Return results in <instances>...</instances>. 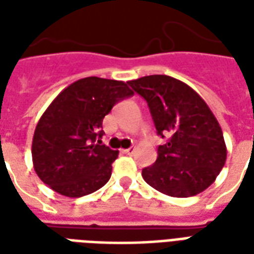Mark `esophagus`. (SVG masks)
Returning a JSON list of instances; mask_svg holds the SVG:
<instances>
[{"label": "esophagus", "instance_id": "esophagus-1", "mask_svg": "<svg viewBox=\"0 0 254 254\" xmlns=\"http://www.w3.org/2000/svg\"><path fill=\"white\" fill-rule=\"evenodd\" d=\"M133 152H134V148H133V147H130V148H127V149H122V154H125V155H132Z\"/></svg>", "mask_w": 254, "mask_h": 254}]
</instances>
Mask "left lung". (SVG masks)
<instances>
[{
  "label": "left lung",
  "instance_id": "8db88e82",
  "mask_svg": "<svg viewBox=\"0 0 254 254\" xmlns=\"http://www.w3.org/2000/svg\"><path fill=\"white\" fill-rule=\"evenodd\" d=\"M127 84L148 103L159 145L154 165L143 169L144 181L171 197L196 196L216 180L227 156L216 117L196 91L181 80L152 74Z\"/></svg>",
  "mask_w": 254,
  "mask_h": 254
}]
</instances>
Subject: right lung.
Returning <instances> with one entry per match:
<instances>
[{
    "label": "right lung",
    "mask_w": 254,
    "mask_h": 254,
    "mask_svg": "<svg viewBox=\"0 0 254 254\" xmlns=\"http://www.w3.org/2000/svg\"><path fill=\"white\" fill-rule=\"evenodd\" d=\"M132 95L127 83L95 76L57 95L36 125L31 149L35 173L47 187L81 197L110 180L118 151L102 144V122L113 106Z\"/></svg>",
    "instance_id": "1"
}]
</instances>
